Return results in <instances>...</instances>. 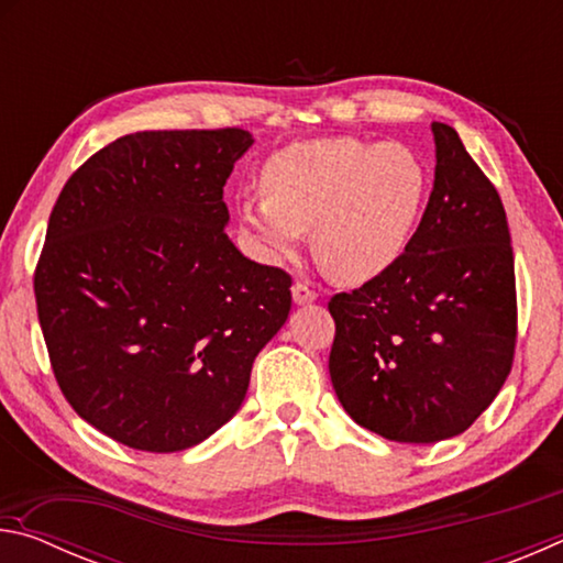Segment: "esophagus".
Here are the masks:
<instances>
[{"instance_id": "34e87169", "label": "esophagus", "mask_w": 563, "mask_h": 563, "mask_svg": "<svg viewBox=\"0 0 563 563\" xmlns=\"http://www.w3.org/2000/svg\"><path fill=\"white\" fill-rule=\"evenodd\" d=\"M292 300L298 305H308L312 300H318V292L312 290L308 283H295L292 285Z\"/></svg>"}]
</instances>
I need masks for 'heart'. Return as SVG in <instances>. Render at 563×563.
Instances as JSON below:
<instances>
[{"label": "heart", "mask_w": 563, "mask_h": 563, "mask_svg": "<svg viewBox=\"0 0 563 563\" xmlns=\"http://www.w3.org/2000/svg\"><path fill=\"white\" fill-rule=\"evenodd\" d=\"M263 186L265 196L241 203V218L271 261L295 255L312 228L322 268L362 283L407 251L430 178L402 144L322 139L278 151L263 168Z\"/></svg>", "instance_id": "obj_1"}]
</instances>
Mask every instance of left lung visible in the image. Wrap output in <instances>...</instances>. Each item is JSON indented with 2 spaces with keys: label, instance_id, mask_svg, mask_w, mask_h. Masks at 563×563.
Masks as SVG:
<instances>
[{
  "label": "left lung",
  "instance_id": "1",
  "mask_svg": "<svg viewBox=\"0 0 563 563\" xmlns=\"http://www.w3.org/2000/svg\"><path fill=\"white\" fill-rule=\"evenodd\" d=\"M430 203L407 251L352 292L332 295L330 377L340 405L385 440L462 434L507 383L517 350V278L501 198L434 121Z\"/></svg>",
  "mask_w": 563,
  "mask_h": 563
}]
</instances>
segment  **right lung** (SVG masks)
<instances>
[{
  "instance_id": "1",
  "label": "right lung",
  "mask_w": 563,
  "mask_h": 563,
  "mask_svg": "<svg viewBox=\"0 0 563 563\" xmlns=\"http://www.w3.org/2000/svg\"><path fill=\"white\" fill-rule=\"evenodd\" d=\"M243 129L139 131L66 180L34 271L66 402L141 452L188 450L231 419L292 278L225 233L223 186Z\"/></svg>"
}]
</instances>
